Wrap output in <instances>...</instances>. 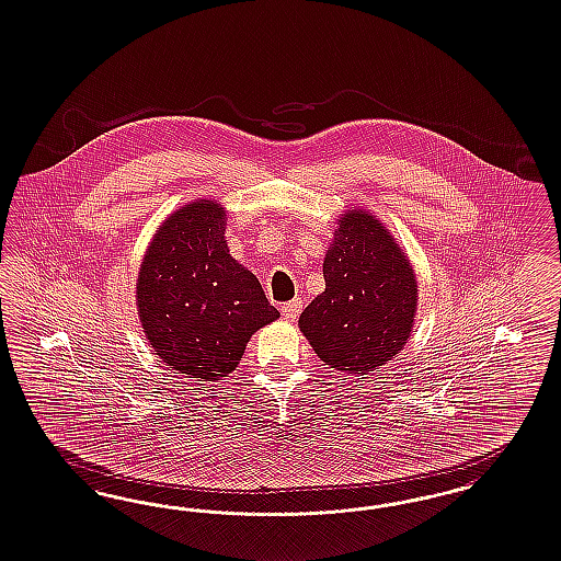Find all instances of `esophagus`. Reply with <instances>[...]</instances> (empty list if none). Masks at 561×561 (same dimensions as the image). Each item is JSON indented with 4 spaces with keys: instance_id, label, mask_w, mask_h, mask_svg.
<instances>
[{
    "instance_id": "1",
    "label": "esophagus",
    "mask_w": 561,
    "mask_h": 561,
    "mask_svg": "<svg viewBox=\"0 0 561 561\" xmlns=\"http://www.w3.org/2000/svg\"><path fill=\"white\" fill-rule=\"evenodd\" d=\"M300 310H302V302H300V300H291V302L282 305V314H284L288 321H294V319L300 314Z\"/></svg>"
}]
</instances>
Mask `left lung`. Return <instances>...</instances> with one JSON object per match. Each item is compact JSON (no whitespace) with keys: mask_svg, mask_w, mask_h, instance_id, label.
I'll list each match as a JSON object with an SVG mask.
<instances>
[{"mask_svg":"<svg viewBox=\"0 0 561 561\" xmlns=\"http://www.w3.org/2000/svg\"><path fill=\"white\" fill-rule=\"evenodd\" d=\"M324 291L306 306L300 329L317 356L350 374L378 373L411 335L417 282L389 230L347 211L323 263Z\"/></svg>","mask_w":561,"mask_h":561,"instance_id":"8db88e82","label":"left lung"}]
</instances>
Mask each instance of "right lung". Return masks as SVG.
<instances>
[{
    "label": "right lung",
    "mask_w": 561,
    "mask_h": 561,
    "mask_svg": "<svg viewBox=\"0 0 561 561\" xmlns=\"http://www.w3.org/2000/svg\"><path fill=\"white\" fill-rule=\"evenodd\" d=\"M226 211L195 202L162 224L137 277V306L156 354L191 378L237 368L251 335L279 312L224 240Z\"/></svg>",
    "instance_id": "add662e5"
}]
</instances>
